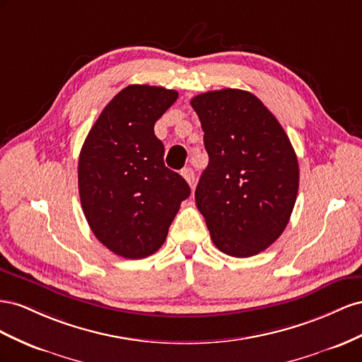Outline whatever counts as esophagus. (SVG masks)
Returning a JSON list of instances; mask_svg holds the SVG:
<instances>
[{"mask_svg":"<svg viewBox=\"0 0 362 362\" xmlns=\"http://www.w3.org/2000/svg\"><path fill=\"white\" fill-rule=\"evenodd\" d=\"M182 175H183V179L189 183V187H194V183H195V174H194V170H192V168H189V167L183 168V170H182Z\"/></svg>","mask_w":362,"mask_h":362,"instance_id":"1","label":"esophagus"}]
</instances>
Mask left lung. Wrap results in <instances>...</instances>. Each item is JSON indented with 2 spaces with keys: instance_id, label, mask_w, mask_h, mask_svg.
<instances>
[{
  "instance_id": "left-lung-1",
  "label": "left lung",
  "mask_w": 362,
  "mask_h": 362,
  "mask_svg": "<svg viewBox=\"0 0 362 362\" xmlns=\"http://www.w3.org/2000/svg\"><path fill=\"white\" fill-rule=\"evenodd\" d=\"M191 106L209 154L195 203L216 249L255 256L282 235L297 199L298 163L290 138L247 90H209Z\"/></svg>"
}]
</instances>
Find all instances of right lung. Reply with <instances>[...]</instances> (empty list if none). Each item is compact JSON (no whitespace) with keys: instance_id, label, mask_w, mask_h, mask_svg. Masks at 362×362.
Returning a JSON list of instances; mask_svg holds the SVG:
<instances>
[{"instance_id":"right-lung-1","label":"right lung","mask_w":362,"mask_h":362,"mask_svg":"<svg viewBox=\"0 0 362 362\" xmlns=\"http://www.w3.org/2000/svg\"><path fill=\"white\" fill-rule=\"evenodd\" d=\"M179 94L130 85L103 109L78 158V194L90 230L110 252L141 259L158 252L191 189L163 163L154 122Z\"/></svg>"}]
</instances>
